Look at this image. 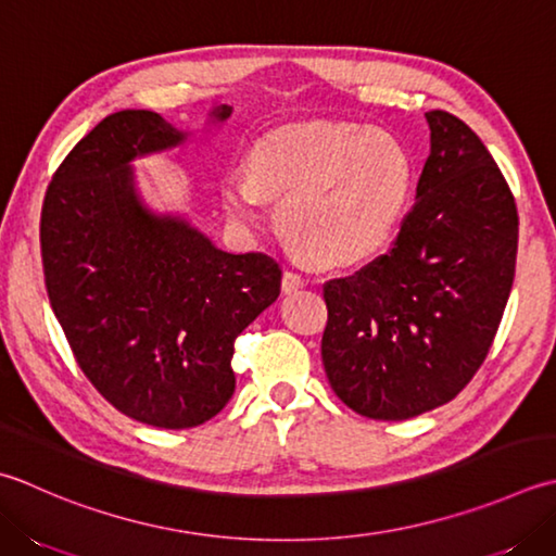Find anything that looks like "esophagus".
Returning <instances> with one entry per match:
<instances>
[{
    "mask_svg": "<svg viewBox=\"0 0 556 556\" xmlns=\"http://www.w3.org/2000/svg\"><path fill=\"white\" fill-rule=\"evenodd\" d=\"M303 285H306V279H303L299 271H293V269H287L285 277H281V289H285V293H293Z\"/></svg>",
    "mask_w": 556,
    "mask_h": 556,
    "instance_id": "esophagus-1",
    "label": "esophagus"
}]
</instances>
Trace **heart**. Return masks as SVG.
Here are the masks:
<instances>
[{
	"label": "heart",
	"instance_id": "b5f03b06",
	"mask_svg": "<svg viewBox=\"0 0 556 556\" xmlns=\"http://www.w3.org/2000/svg\"><path fill=\"white\" fill-rule=\"evenodd\" d=\"M415 161L380 129L334 119L277 127L255 141L248 170L222 182V202L243 226L263 224L269 200L301 253L323 267L376 255L405 212Z\"/></svg>",
	"mask_w": 556,
	"mask_h": 556
}]
</instances>
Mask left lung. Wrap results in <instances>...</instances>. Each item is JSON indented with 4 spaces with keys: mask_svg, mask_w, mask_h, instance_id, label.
<instances>
[{
    "mask_svg": "<svg viewBox=\"0 0 556 556\" xmlns=\"http://www.w3.org/2000/svg\"><path fill=\"white\" fill-rule=\"evenodd\" d=\"M431 151L390 253L323 287V364L362 417L402 421L451 402L486 358L516 275L518 212L463 119L429 111Z\"/></svg>",
    "mask_w": 556,
    "mask_h": 556,
    "instance_id": "obj_1",
    "label": "left lung"
}]
</instances>
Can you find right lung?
Listing matches in <instances>:
<instances>
[{
  "mask_svg": "<svg viewBox=\"0 0 556 556\" xmlns=\"http://www.w3.org/2000/svg\"><path fill=\"white\" fill-rule=\"evenodd\" d=\"M231 113L216 105L210 123ZM188 139L159 113L108 115L62 161L40 214L50 306L76 364L115 409L159 429L219 415L236 337L281 287L269 255L226 253L139 194L132 161Z\"/></svg>",
  "mask_w": 556,
  "mask_h": 556,
  "instance_id": "obj_1",
  "label": "right lung"
}]
</instances>
